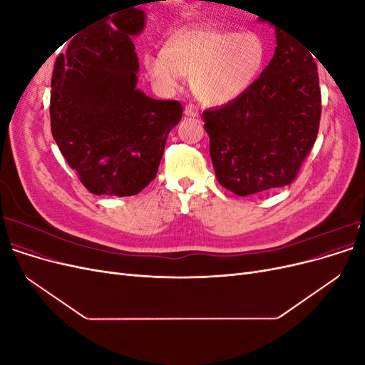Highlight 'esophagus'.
I'll return each instance as SVG.
<instances>
[{
  "mask_svg": "<svg viewBox=\"0 0 365 365\" xmlns=\"http://www.w3.org/2000/svg\"><path fill=\"white\" fill-rule=\"evenodd\" d=\"M184 114L189 115V117H197V115H200V109H197V106L189 103V105H185V108H184Z\"/></svg>",
  "mask_w": 365,
  "mask_h": 365,
  "instance_id": "obj_1",
  "label": "esophagus"
}]
</instances>
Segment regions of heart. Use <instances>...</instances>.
Masks as SVG:
<instances>
[{"label": "heart", "mask_w": 365, "mask_h": 365, "mask_svg": "<svg viewBox=\"0 0 365 365\" xmlns=\"http://www.w3.org/2000/svg\"><path fill=\"white\" fill-rule=\"evenodd\" d=\"M264 59L267 47L256 31L193 27L176 33L165 54L149 53L143 62L163 90H176L187 76L202 102L227 105L250 90Z\"/></svg>", "instance_id": "obj_1"}]
</instances>
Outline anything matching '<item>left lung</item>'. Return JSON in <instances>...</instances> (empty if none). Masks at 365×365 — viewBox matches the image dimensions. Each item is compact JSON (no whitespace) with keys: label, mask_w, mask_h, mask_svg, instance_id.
I'll list each match as a JSON object with an SVG mask.
<instances>
[{"label":"left lung","mask_w":365,"mask_h":365,"mask_svg":"<svg viewBox=\"0 0 365 365\" xmlns=\"http://www.w3.org/2000/svg\"><path fill=\"white\" fill-rule=\"evenodd\" d=\"M275 41L268 67L244 96L202 113L216 178L239 196L291 184L318 134L317 63L288 31L275 27Z\"/></svg>","instance_id":"obj_1"}]
</instances>
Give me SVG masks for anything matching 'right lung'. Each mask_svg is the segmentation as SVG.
Masks as SVG:
<instances>
[{
	"instance_id": "1",
	"label": "right lung",
	"mask_w": 365,
	"mask_h": 365,
	"mask_svg": "<svg viewBox=\"0 0 365 365\" xmlns=\"http://www.w3.org/2000/svg\"><path fill=\"white\" fill-rule=\"evenodd\" d=\"M141 9L94 21L59 54L51 77V134L68 165L94 195L132 196L155 178L165 140L182 106L137 88L132 36Z\"/></svg>"
}]
</instances>
